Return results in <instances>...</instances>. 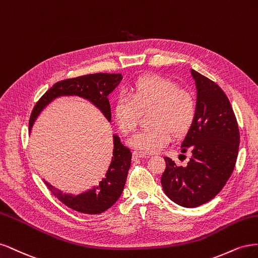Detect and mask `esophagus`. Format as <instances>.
<instances>
[{"label": "esophagus", "mask_w": 258, "mask_h": 258, "mask_svg": "<svg viewBox=\"0 0 258 258\" xmlns=\"http://www.w3.org/2000/svg\"><path fill=\"white\" fill-rule=\"evenodd\" d=\"M144 157H147L146 153H144V152H139V151H134V152H133V159H134V160L144 159Z\"/></svg>", "instance_id": "34e87169"}]
</instances>
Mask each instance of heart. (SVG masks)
Here are the masks:
<instances>
[{
  "label": "heart",
  "instance_id": "b5f03b06",
  "mask_svg": "<svg viewBox=\"0 0 258 258\" xmlns=\"http://www.w3.org/2000/svg\"><path fill=\"white\" fill-rule=\"evenodd\" d=\"M130 96L121 94L113 104V118L123 134L135 130L140 110L151 109L152 127L141 130L130 139V145L146 153H156L173 137L184 135L192 125L196 113L193 95L181 90L173 81L145 75L133 81Z\"/></svg>",
  "mask_w": 258,
  "mask_h": 258
}]
</instances>
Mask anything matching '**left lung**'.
<instances>
[{
	"mask_svg": "<svg viewBox=\"0 0 258 258\" xmlns=\"http://www.w3.org/2000/svg\"><path fill=\"white\" fill-rule=\"evenodd\" d=\"M197 91L196 113L181 144L192 153L185 167L165 156L161 183L173 203L195 208L211 201L226 184L235 168L240 143L234 110L215 82L190 70Z\"/></svg>",
	"mask_w": 258,
	"mask_h": 258,
	"instance_id": "1",
	"label": "left lung"
}]
</instances>
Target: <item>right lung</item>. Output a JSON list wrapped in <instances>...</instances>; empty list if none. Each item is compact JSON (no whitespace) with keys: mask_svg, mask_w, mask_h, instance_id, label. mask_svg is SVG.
I'll return each instance as SVG.
<instances>
[{"mask_svg":"<svg viewBox=\"0 0 258 258\" xmlns=\"http://www.w3.org/2000/svg\"><path fill=\"white\" fill-rule=\"evenodd\" d=\"M122 78L123 76L121 74L98 73L56 82L39 98L33 109L29 123L30 133L40 112L53 99L61 96H78L87 99L99 109L108 122H111V111L108 95L120 85ZM112 137L113 150L111 162L105 173V177L102 181H99L98 185H95L81 194L74 195L63 193L62 190L55 188L45 181L51 193L71 209L86 214H99L109 209L120 198L131 167L132 152L128 148L121 144L118 135L113 134Z\"/></svg>","mask_w":258,"mask_h":258,"instance_id":"obj_1","label":"right lung"}]
</instances>
